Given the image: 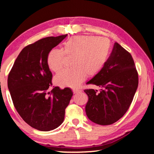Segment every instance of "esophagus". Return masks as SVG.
Instances as JSON below:
<instances>
[{
	"label": "esophagus",
	"mask_w": 154,
	"mask_h": 154,
	"mask_svg": "<svg viewBox=\"0 0 154 154\" xmlns=\"http://www.w3.org/2000/svg\"><path fill=\"white\" fill-rule=\"evenodd\" d=\"M72 92H73L74 94H77L78 92H80L81 90L79 89H76V88H74V89H72Z\"/></svg>",
	"instance_id": "esophagus-1"
}]
</instances>
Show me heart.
<instances>
[{
  "instance_id": "heart-1",
  "label": "heart",
  "mask_w": 154,
  "mask_h": 154,
  "mask_svg": "<svg viewBox=\"0 0 154 154\" xmlns=\"http://www.w3.org/2000/svg\"><path fill=\"white\" fill-rule=\"evenodd\" d=\"M110 42L105 37L75 36L62 43V50L53 49L49 52L47 62L54 72L60 70L66 56L73 57L71 69L62 70L55 77L57 84L76 87L86 76H94L103 69L110 51Z\"/></svg>"
}]
</instances>
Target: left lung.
I'll return each instance as SVG.
<instances>
[{"mask_svg":"<svg viewBox=\"0 0 154 154\" xmlns=\"http://www.w3.org/2000/svg\"><path fill=\"white\" fill-rule=\"evenodd\" d=\"M88 84L100 87V92L84 90L88 96L85 112L91 121L110 125L118 121L128 110L139 84L134 60L128 51L115 43L103 69Z\"/></svg>","mask_w":154,"mask_h":154,"instance_id":"left-lung-1","label":"left lung"}]
</instances>
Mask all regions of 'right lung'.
Masks as SVG:
<instances>
[{
    "mask_svg": "<svg viewBox=\"0 0 154 154\" xmlns=\"http://www.w3.org/2000/svg\"><path fill=\"white\" fill-rule=\"evenodd\" d=\"M66 36H48L25 47L8 75V88L15 109L25 122L41 131L60 126L73 94L69 88L61 90L54 86L47 93L52 86L48 55Z\"/></svg>",
    "mask_w": 154,
    "mask_h": 154,
    "instance_id": "add662e5",
    "label": "right lung"
}]
</instances>
